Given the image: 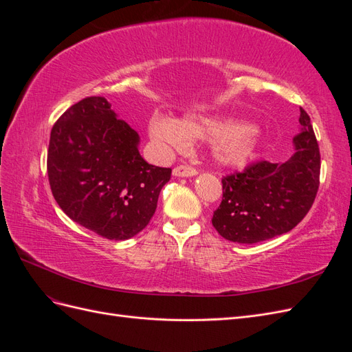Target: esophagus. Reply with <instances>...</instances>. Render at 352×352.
<instances>
[{"instance_id": "esophagus-1", "label": "esophagus", "mask_w": 352, "mask_h": 352, "mask_svg": "<svg viewBox=\"0 0 352 352\" xmlns=\"http://www.w3.org/2000/svg\"><path fill=\"white\" fill-rule=\"evenodd\" d=\"M197 175H198L197 168L189 167V166H177L173 168V176L176 177H192Z\"/></svg>"}]
</instances>
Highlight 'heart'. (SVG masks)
<instances>
[{"label": "heart", "mask_w": 352, "mask_h": 352, "mask_svg": "<svg viewBox=\"0 0 352 352\" xmlns=\"http://www.w3.org/2000/svg\"><path fill=\"white\" fill-rule=\"evenodd\" d=\"M148 133L160 150H185L190 140H210V154L223 167H242L257 154L261 132L248 122L211 114H186L180 120L155 114Z\"/></svg>", "instance_id": "heart-1"}]
</instances>
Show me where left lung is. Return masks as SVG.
<instances>
[{
	"label": "left lung",
	"mask_w": 352,
	"mask_h": 352,
	"mask_svg": "<svg viewBox=\"0 0 352 352\" xmlns=\"http://www.w3.org/2000/svg\"><path fill=\"white\" fill-rule=\"evenodd\" d=\"M300 124L287 162H258L221 179L223 199L211 221L225 239L238 243L272 239L292 230L311 208L320 177V151L302 109Z\"/></svg>",
	"instance_id": "left-lung-1"
}]
</instances>
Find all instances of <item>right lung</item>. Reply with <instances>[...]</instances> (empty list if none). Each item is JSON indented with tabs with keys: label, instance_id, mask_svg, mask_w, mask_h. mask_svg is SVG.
I'll return each instance as SVG.
<instances>
[{
	"label": "right lung",
	"instance_id": "add662e5",
	"mask_svg": "<svg viewBox=\"0 0 352 352\" xmlns=\"http://www.w3.org/2000/svg\"><path fill=\"white\" fill-rule=\"evenodd\" d=\"M140 142L104 97L72 105L52 126L48 146L50 186L60 208L102 238L138 235L172 175V168L148 164Z\"/></svg>",
	"mask_w": 352,
	"mask_h": 352
}]
</instances>
